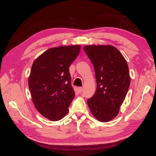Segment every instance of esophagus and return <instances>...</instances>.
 Here are the masks:
<instances>
[{
    "instance_id": "esophagus-1",
    "label": "esophagus",
    "mask_w": 156,
    "mask_h": 156,
    "mask_svg": "<svg viewBox=\"0 0 156 156\" xmlns=\"http://www.w3.org/2000/svg\"><path fill=\"white\" fill-rule=\"evenodd\" d=\"M78 91L79 93H82V91H83V88L82 87H78Z\"/></svg>"
}]
</instances>
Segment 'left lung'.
<instances>
[{
	"label": "left lung",
	"instance_id": "1",
	"mask_svg": "<svg viewBox=\"0 0 156 156\" xmlns=\"http://www.w3.org/2000/svg\"><path fill=\"white\" fill-rule=\"evenodd\" d=\"M94 66L97 90L87 99L91 114L99 121L106 122L119 112L129 90L130 78L125 57L112 45L83 47Z\"/></svg>",
	"mask_w": 156,
	"mask_h": 156
}]
</instances>
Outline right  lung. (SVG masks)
I'll list each match as a JSON object with an SVG mask.
<instances>
[{
  "label": "right lung",
  "mask_w": 156,
  "mask_h": 156,
  "mask_svg": "<svg viewBox=\"0 0 156 156\" xmlns=\"http://www.w3.org/2000/svg\"><path fill=\"white\" fill-rule=\"evenodd\" d=\"M81 45L50 48L35 60L28 86L35 109L52 121L62 119L69 112L75 92L71 85L69 67Z\"/></svg>",
  "instance_id": "add662e5"
}]
</instances>
